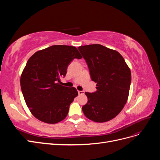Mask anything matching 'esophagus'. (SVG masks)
<instances>
[{
    "mask_svg": "<svg viewBox=\"0 0 160 160\" xmlns=\"http://www.w3.org/2000/svg\"><path fill=\"white\" fill-rule=\"evenodd\" d=\"M78 93H79V95H84L85 91H78Z\"/></svg>",
    "mask_w": 160,
    "mask_h": 160,
    "instance_id": "1",
    "label": "esophagus"
}]
</instances>
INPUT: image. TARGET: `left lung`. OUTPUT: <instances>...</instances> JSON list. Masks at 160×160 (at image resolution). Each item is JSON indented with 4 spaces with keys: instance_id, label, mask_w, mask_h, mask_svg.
I'll use <instances>...</instances> for the list:
<instances>
[{
    "instance_id": "8db88e82",
    "label": "left lung",
    "mask_w": 160,
    "mask_h": 160,
    "mask_svg": "<svg viewBox=\"0 0 160 160\" xmlns=\"http://www.w3.org/2000/svg\"><path fill=\"white\" fill-rule=\"evenodd\" d=\"M78 49L88 65L97 91L85 92L88 101L82 108L88 119L103 123L115 118L126 103L131 71L117 51L99 44L80 46Z\"/></svg>"
}]
</instances>
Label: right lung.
I'll list each match as a JSON object with an SVG mask.
<instances>
[{"label":"right lung","mask_w":160,"mask_h":160,"mask_svg":"<svg viewBox=\"0 0 160 160\" xmlns=\"http://www.w3.org/2000/svg\"><path fill=\"white\" fill-rule=\"evenodd\" d=\"M82 57L75 47L52 45L38 51L29 58L21 76V88L31 113L42 122H61L78 92L61 85L67 67Z\"/></svg>","instance_id":"right-lung-1"}]
</instances>
